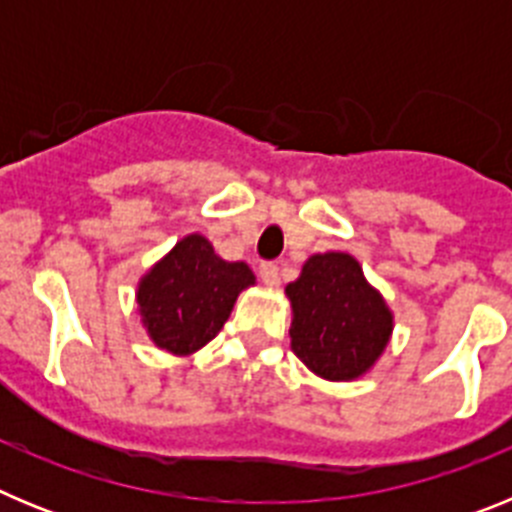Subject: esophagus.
<instances>
[{
	"mask_svg": "<svg viewBox=\"0 0 512 512\" xmlns=\"http://www.w3.org/2000/svg\"><path fill=\"white\" fill-rule=\"evenodd\" d=\"M259 277L266 287H274V284H279V266L274 261H264L259 266Z\"/></svg>",
	"mask_w": 512,
	"mask_h": 512,
	"instance_id": "1",
	"label": "esophagus"
}]
</instances>
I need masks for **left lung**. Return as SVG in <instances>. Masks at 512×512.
<instances>
[{
	"mask_svg": "<svg viewBox=\"0 0 512 512\" xmlns=\"http://www.w3.org/2000/svg\"><path fill=\"white\" fill-rule=\"evenodd\" d=\"M284 292L292 302V351L318 377L351 382L390 343L392 310L348 253L310 256Z\"/></svg>",
	"mask_w": 512,
	"mask_h": 512,
	"instance_id": "left-lung-1",
	"label": "left lung"
}]
</instances>
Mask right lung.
<instances>
[{
	"instance_id": "1",
	"label": "right lung",
	"mask_w": 512,
	"mask_h": 512,
	"mask_svg": "<svg viewBox=\"0 0 512 512\" xmlns=\"http://www.w3.org/2000/svg\"><path fill=\"white\" fill-rule=\"evenodd\" d=\"M253 282L248 264L223 261L205 235H187L140 279L135 297L143 328L169 354H194L220 333Z\"/></svg>"
}]
</instances>
